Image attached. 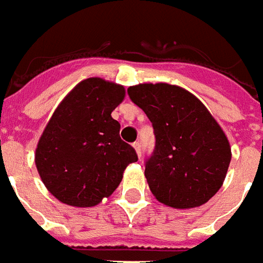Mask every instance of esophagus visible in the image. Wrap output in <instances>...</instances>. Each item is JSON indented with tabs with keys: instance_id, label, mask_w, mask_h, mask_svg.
<instances>
[{
	"instance_id": "1",
	"label": "esophagus",
	"mask_w": 263,
	"mask_h": 263,
	"mask_svg": "<svg viewBox=\"0 0 263 263\" xmlns=\"http://www.w3.org/2000/svg\"><path fill=\"white\" fill-rule=\"evenodd\" d=\"M133 147H134V150H136V153H137V155H139V157H141V145H140L139 141L133 143Z\"/></svg>"
}]
</instances>
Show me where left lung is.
I'll return each instance as SVG.
<instances>
[{
  "instance_id": "1",
  "label": "left lung",
  "mask_w": 263,
  "mask_h": 263,
  "mask_svg": "<svg viewBox=\"0 0 263 263\" xmlns=\"http://www.w3.org/2000/svg\"><path fill=\"white\" fill-rule=\"evenodd\" d=\"M127 93L154 129L144 174L157 200L176 209L208 202L223 185L231 148L206 106L170 84H140Z\"/></svg>"
}]
</instances>
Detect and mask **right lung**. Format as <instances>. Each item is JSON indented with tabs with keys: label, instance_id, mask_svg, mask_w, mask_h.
Masks as SVG:
<instances>
[{
	"label": "right lung",
	"instance_id": "right-lung-1",
	"mask_svg": "<svg viewBox=\"0 0 263 263\" xmlns=\"http://www.w3.org/2000/svg\"><path fill=\"white\" fill-rule=\"evenodd\" d=\"M124 88L101 78L80 82L55 109L39 140L34 162L49 192L60 202L91 208L110 196L136 150L120 139L110 116Z\"/></svg>",
	"mask_w": 263,
	"mask_h": 263
}]
</instances>
